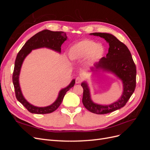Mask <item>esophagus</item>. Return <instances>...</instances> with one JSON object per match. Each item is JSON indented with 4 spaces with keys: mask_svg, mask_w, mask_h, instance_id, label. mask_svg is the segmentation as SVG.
Here are the masks:
<instances>
[{
    "mask_svg": "<svg viewBox=\"0 0 150 150\" xmlns=\"http://www.w3.org/2000/svg\"><path fill=\"white\" fill-rule=\"evenodd\" d=\"M81 82H82V79L80 77H77L76 79V84H80Z\"/></svg>",
    "mask_w": 150,
    "mask_h": 150,
    "instance_id": "1",
    "label": "esophagus"
}]
</instances>
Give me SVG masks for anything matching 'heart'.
I'll return each mask as SVG.
<instances>
[{
    "label": "heart",
    "instance_id": "b5f03b06",
    "mask_svg": "<svg viewBox=\"0 0 150 150\" xmlns=\"http://www.w3.org/2000/svg\"><path fill=\"white\" fill-rule=\"evenodd\" d=\"M105 53V47L102 44L92 40H83L76 42L70 47L68 56L71 61H79L86 58L88 64L98 61Z\"/></svg>",
    "mask_w": 150,
    "mask_h": 150
}]
</instances>
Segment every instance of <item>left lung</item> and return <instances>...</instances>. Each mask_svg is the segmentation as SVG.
<instances>
[{"mask_svg": "<svg viewBox=\"0 0 150 150\" xmlns=\"http://www.w3.org/2000/svg\"><path fill=\"white\" fill-rule=\"evenodd\" d=\"M89 34L104 39L110 47L106 57L94 64L89 72L101 71L113 74L121 80L123 90L120 98L115 102L110 104H98L93 101L89 84L87 81H84L81 83L83 88L82 101L84 107L90 112L98 115L107 114L122 108L129 100L136 87L137 69L128 48L115 35L101 33Z\"/></svg>", "mask_w": 150, "mask_h": 150, "instance_id": "obj_1", "label": "left lung"}]
</instances>
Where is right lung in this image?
Segmentation results:
<instances>
[{"mask_svg": "<svg viewBox=\"0 0 150 150\" xmlns=\"http://www.w3.org/2000/svg\"><path fill=\"white\" fill-rule=\"evenodd\" d=\"M67 39V37L66 34L64 32H54L47 29L43 30L30 38L17 54L12 76V81L15 89L16 96L17 100L31 113L47 114V113H51L56 110L61 104L66 92L74 86L75 79H72L69 85L60 90L56 101L51 105L45 107L34 106L26 100L22 94L20 86L19 76L24 61L33 50L40 48L49 49L60 54L61 52V45Z\"/></svg>", "mask_w": 150, "mask_h": 150, "instance_id": "add662e5", "label": "right lung"}]
</instances>
